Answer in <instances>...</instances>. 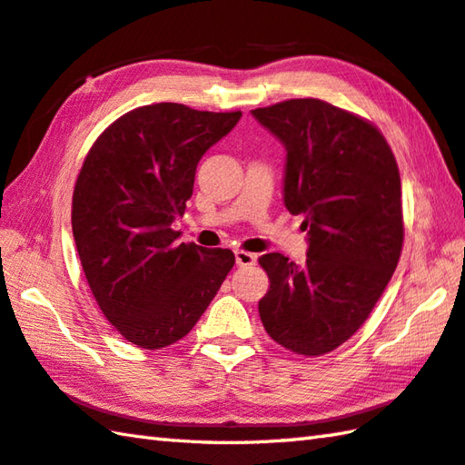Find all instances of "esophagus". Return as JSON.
<instances>
[{
	"label": "esophagus",
	"instance_id": "1",
	"mask_svg": "<svg viewBox=\"0 0 465 465\" xmlns=\"http://www.w3.org/2000/svg\"><path fill=\"white\" fill-rule=\"evenodd\" d=\"M235 262H238V266H242V268L254 266L256 254H250V252H243V250H235Z\"/></svg>",
	"mask_w": 465,
	"mask_h": 465
}]
</instances>
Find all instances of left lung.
<instances>
[{
	"instance_id": "obj_1",
	"label": "left lung",
	"mask_w": 465,
	"mask_h": 465,
	"mask_svg": "<svg viewBox=\"0 0 465 465\" xmlns=\"http://www.w3.org/2000/svg\"><path fill=\"white\" fill-rule=\"evenodd\" d=\"M252 115L284 146V207L309 230L302 266L278 252L258 260L270 278L260 319L282 348L321 356L358 331L399 264V166L376 125L327 101L289 99Z\"/></svg>"
}]
</instances>
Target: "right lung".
<instances>
[{"label": "right lung", "instance_id": "obj_1", "mask_svg": "<svg viewBox=\"0 0 465 465\" xmlns=\"http://www.w3.org/2000/svg\"><path fill=\"white\" fill-rule=\"evenodd\" d=\"M242 112H197L181 104L132 109L101 134L73 193V235L99 309L144 350L187 335L235 264L232 250L179 243L205 152Z\"/></svg>", "mask_w": 465, "mask_h": 465}]
</instances>
